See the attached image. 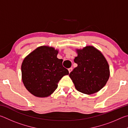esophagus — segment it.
<instances>
[{
	"mask_svg": "<svg viewBox=\"0 0 128 128\" xmlns=\"http://www.w3.org/2000/svg\"><path fill=\"white\" fill-rule=\"evenodd\" d=\"M68 71H69V72H71V71H72V68H69L68 69Z\"/></svg>",
	"mask_w": 128,
	"mask_h": 128,
	"instance_id": "esophagus-1",
	"label": "esophagus"
}]
</instances>
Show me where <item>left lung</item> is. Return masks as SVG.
<instances>
[{
    "instance_id": "8db88e82",
    "label": "left lung",
    "mask_w": 128,
    "mask_h": 128,
    "mask_svg": "<svg viewBox=\"0 0 128 128\" xmlns=\"http://www.w3.org/2000/svg\"><path fill=\"white\" fill-rule=\"evenodd\" d=\"M78 53L74 59L78 66L69 75L75 88L86 94L97 92L106 85L110 76L106 58L92 46L78 50Z\"/></svg>"
}]
</instances>
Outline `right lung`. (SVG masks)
<instances>
[{
	"label": "right lung",
	"mask_w": 128,
	"mask_h": 128,
	"mask_svg": "<svg viewBox=\"0 0 128 128\" xmlns=\"http://www.w3.org/2000/svg\"><path fill=\"white\" fill-rule=\"evenodd\" d=\"M53 48L40 46L24 58L21 66L22 82L28 92L39 97L50 96L58 87L68 69L62 65L63 60L57 57Z\"/></svg>",
	"instance_id": "add662e5"
}]
</instances>
